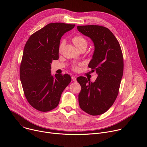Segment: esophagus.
Here are the masks:
<instances>
[{
  "mask_svg": "<svg viewBox=\"0 0 147 147\" xmlns=\"http://www.w3.org/2000/svg\"><path fill=\"white\" fill-rule=\"evenodd\" d=\"M71 78H72V80L73 81H76V77L75 76H72Z\"/></svg>",
  "mask_w": 147,
  "mask_h": 147,
  "instance_id": "34e87169",
  "label": "esophagus"
}]
</instances>
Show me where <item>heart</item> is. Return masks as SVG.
Instances as JSON below:
<instances>
[{
    "label": "heart",
    "instance_id": "heart-1",
    "mask_svg": "<svg viewBox=\"0 0 147 147\" xmlns=\"http://www.w3.org/2000/svg\"><path fill=\"white\" fill-rule=\"evenodd\" d=\"M72 42L73 44L76 45V47L78 49H81L82 48H87L88 45V41L87 40L81 35H76L72 38ZM64 46V41L63 40L61 42V43L59 45V51H61L63 47ZM73 69L75 70L78 69V66L76 65H74L73 66Z\"/></svg>",
    "mask_w": 147,
    "mask_h": 147
}]
</instances>
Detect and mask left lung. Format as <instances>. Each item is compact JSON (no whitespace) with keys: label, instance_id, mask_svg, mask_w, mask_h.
Segmentation results:
<instances>
[{"label":"left lung","instance_id":"1","mask_svg":"<svg viewBox=\"0 0 147 147\" xmlns=\"http://www.w3.org/2000/svg\"><path fill=\"white\" fill-rule=\"evenodd\" d=\"M77 30L93 41L95 51L88 67L98 74L94 82L85 77L77 78L81 87L79 105L85 112L97 116L106 112L118 95L123 74V53L117 39L108 28L78 26Z\"/></svg>","mask_w":147,"mask_h":147}]
</instances>
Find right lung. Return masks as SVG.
I'll use <instances>...</instances> for the list:
<instances>
[{
  "instance_id": "1",
  "label": "right lung",
  "mask_w": 147,
  "mask_h": 147,
  "mask_svg": "<svg viewBox=\"0 0 147 147\" xmlns=\"http://www.w3.org/2000/svg\"><path fill=\"white\" fill-rule=\"evenodd\" d=\"M75 24L50 23L32 34L25 45L20 77L25 96L34 108L48 112L56 108L62 92L69 84L67 74L51 75L52 60L59 59L60 40Z\"/></svg>"
}]
</instances>
